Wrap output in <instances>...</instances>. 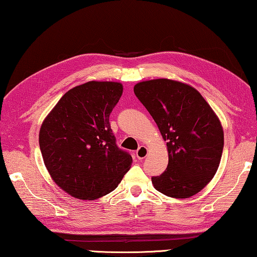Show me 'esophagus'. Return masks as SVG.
I'll list each match as a JSON object with an SVG mask.
<instances>
[{"instance_id": "esophagus-1", "label": "esophagus", "mask_w": 257, "mask_h": 257, "mask_svg": "<svg viewBox=\"0 0 257 257\" xmlns=\"http://www.w3.org/2000/svg\"><path fill=\"white\" fill-rule=\"evenodd\" d=\"M137 158L139 160H143L148 156V148L145 146H141L139 149L137 150Z\"/></svg>"}]
</instances>
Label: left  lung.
I'll return each instance as SVG.
<instances>
[{
	"label": "left lung",
	"instance_id": "8db88e82",
	"mask_svg": "<svg viewBox=\"0 0 257 257\" xmlns=\"http://www.w3.org/2000/svg\"><path fill=\"white\" fill-rule=\"evenodd\" d=\"M134 93L150 112L167 141L168 166L152 184L163 194L186 199L208 185L223 150L220 120L201 93L168 79L143 81Z\"/></svg>",
	"mask_w": 257,
	"mask_h": 257
}]
</instances>
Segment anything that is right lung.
Here are the masks:
<instances>
[{
    "mask_svg": "<svg viewBox=\"0 0 257 257\" xmlns=\"http://www.w3.org/2000/svg\"><path fill=\"white\" fill-rule=\"evenodd\" d=\"M121 93L118 82L90 81L69 90L43 121L39 147L45 166L76 199L96 200L114 191L132 164L109 124Z\"/></svg>",
    "mask_w": 257,
    "mask_h": 257,
    "instance_id": "obj_1",
    "label": "right lung"
}]
</instances>
